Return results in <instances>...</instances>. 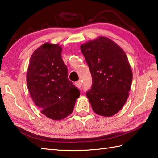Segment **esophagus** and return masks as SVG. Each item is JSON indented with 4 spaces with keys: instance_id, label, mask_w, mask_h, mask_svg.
Wrapping results in <instances>:
<instances>
[{
    "instance_id": "esophagus-1",
    "label": "esophagus",
    "mask_w": 158,
    "mask_h": 158,
    "mask_svg": "<svg viewBox=\"0 0 158 158\" xmlns=\"http://www.w3.org/2000/svg\"><path fill=\"white\" fill-rule=\"evenodd\" d=\"M75 85H76L77 88H79V89H81V81H77L75 83Z\"/></svg>"
}]
</instances>
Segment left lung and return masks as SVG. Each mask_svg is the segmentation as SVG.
I'll return each instance as SVG.
<instances>
[{"instance_id": "8db88e82", "label": "left lung", "mask_w": 158, "mask_h": 158, "mask_svg": "<svg viewBox=\"0 0 158 158\" xmlns=\"http://www.w3.org/2000/svg\"><path fill=\"white\" fill-rule=\"evenodd\" d=\"M81 51L92 76V87L86 96L93 111L114 116L126 102L132 85V72L126 54L105 37L82 44Z\"/></svg>"}]
</instances>
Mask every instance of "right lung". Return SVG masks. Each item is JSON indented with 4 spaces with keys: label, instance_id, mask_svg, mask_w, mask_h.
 Instances as JSON below:
<instances>
[{
    "label": "right lung",
    "instance_id": "1",
    "mask_svg": "<svg viewBox=\"0 0 158 158\" xmlns=\"http://www.w3.org/2000/svg\"><path fill=\"white\" fill-rule=\"evenodd\" d=\"M62 47L44 43L32 54L27 71L28 91L44 116L64 119L72 114L79 90L68 77V68L61 58Z\"/></svg>",
    "mask_w": 158,
    "mask_h": 158
}]
</instances>
